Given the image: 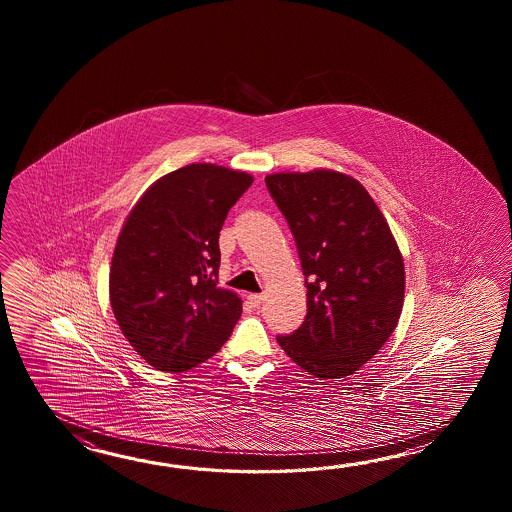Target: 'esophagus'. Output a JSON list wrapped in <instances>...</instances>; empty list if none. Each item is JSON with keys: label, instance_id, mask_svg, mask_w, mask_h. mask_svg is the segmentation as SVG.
Segmentation results:
<instances>
[{"label": "esophagus", "instance_id": "obj_1", "mask_svg": "<svg viewBox=\"0 0 512 512\" xmlns=\"http://www.w3.org/2000/svg\"><path fill=\"white\" fill-rule=\"evenodd\" d=\"M247 302H249L252 307H260L261 302H263V296H261V294H249V296H247Z\"/></svg>", "mask_w": 512, "mask_h": 512}]
</instances>
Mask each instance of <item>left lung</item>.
Listing matches in <instances>:
<instances>
[{"mask_svg":"<svg viewBox=\"0 0 512 512\" xmlns=\"http://www.w3.org/2000/svg\"><path fill=\"white\" fill-rule=\"evenodd\" d=\"M293 232L307 287L304 324L278 344L318 379L362 368L403 311L404 263L381 210L357 179L333 170L265 177Z\"/></svg>","mask_w":512,"mask_h":512,"instance_id":"left-lung-1","label":"left lung"}]
</instances>
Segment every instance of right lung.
Wrapping results in <instances>:
<instances>
[{"instance_id":"add662e5","label":"right lung","mask_w":512,"mask_h":512,"mask_svg":"<svg viewBox=\"0 0 512 512\" xmlns=\"http://www.w3.org/2000/svg\"><path fill=\"white\" fill-rule=\"evenodd\" d=\"M252 175L188 164L155 181L120 230L109 272L113 315L133 349L161 371L218 353L241 316L219 289V230Z\"/></svg>"}]
</instances>
